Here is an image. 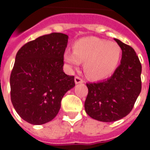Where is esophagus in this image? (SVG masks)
I'll return each mask as SVG.
<instances>
[{
    "instance_id": "obj_1",
    "label": "esophagus",
    "mask_w": 150,
    "mask_h": 150,
    "mask_svg": "<svg viewBox=\"0 0 150 150\" xmlns=\"http://www.w3.org/2000/svg\"><path fill=\"white\" fill-rule=\"evenodd\" d=\"M75 84H78V83H83V80L81 78L78 77V76H75Z\"/></svg>"
}]
</instances>
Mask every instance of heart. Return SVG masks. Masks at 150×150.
Returning <instances> with one entry per match:
<instances>
[{"label":"heart","mask_w":150,"mask_h":150,"mask_svg":"<svg viewBox=\"0 0 150 150\" xmlns=\"http://www.w3.org/2000/svg\"><path fill=\"white\" fill-rule=\"evenodd\" d=\"M121 57V48L116 42L97 38H83L73 45V51L66 50L63 60L71 69L84 62V71L89 78L100 80L116 71Z\"/></svg>","instance_id":"obj_1"}]
</instances>
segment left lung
<instances>
[{
    "instance_id": "left-lung-1",
    "label": "left lung",
    "mask_w": 150,
    "mask_h": 150,
    "mask_svg": "<svg viewBox=\"0 0 150 150\" xmlns=\"http://www.w3.org/2000/svg\"><path fill=\"white\" fill-rule=\"evenodd\" d=\"M122 50L120 64L110 78L87 83L84 108L92 119L113 122L132 111L142 90V65L131 46L114 38Z\"/></svg>"
}]
</instances>
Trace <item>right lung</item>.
Masks as SVG:
<instances>
[{"mask_svg":"<svg viewBox=\"0 0 150 150\" xmlns=\"http://www.w3.org/2000/svg\"><path fill=\"white\" fill-rule=\"evenodd\" d=\"M68 36L43 35L25 44L17 53L10 75L11 101L26 122L40 125L52 120L61 100L75 87L74 76L63 71Z\"/></svg>","mask_w":150,"mask_h":150,"instance_id":"right-lung-1","label":"right lung"}]
</instances>
